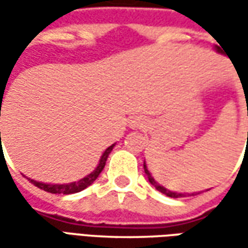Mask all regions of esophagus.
I'll return each mask as SVG.
<instances>
[{
	"mask_svg": "<svg viewBox=\"0 0 248 248\" xmlns=\"http://www.w3.org/2000/svg\"><path fill=\"white\" fill-rule=\"evenodd\" d=\"M143 124H145V121L140 117H132V119L129 120V128L132 129L140 128V127H143Z\"/></svg>",
	"mask_w": 248,
	"mask_h": 248,
	"instance_id": "34e87169",
	"label": "esophagus"
}]
</instances>
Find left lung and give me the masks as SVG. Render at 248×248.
Listing matches in <instances>:
<instances>
[{
    "label": "left lung",
    "mask_w": 248,
    "mask_h": 248,
    "mask_svg": "<svg viewBox=\"0 0 248 248\" xmlns=\"http://www.w3.org/2000/svg\"><path fill=\"white\" fill-rule=\"evenodd\" d=\"M215 49H217V52L218 53H222V51H221V48L219 46H215ZM244 91V88H243ZM246 91H248V88H246ZM244 91V92H246ZM246 95V93H244ZM248 109V108H247ZM248 114V113H247ZM143 170H145V174L148 175V179L149 182L152 184V185L155 186L156 189H157L158 192H161L163 195L168 196V197H172V199H178V197H186V196H195V195H199L200 192H193V193H179V192H172V190H170V189H167V187H164L163 185H160L157 181L152 176V174H150V171L148 170V166H146V163H143ZM208 190V189H207Z\"/></svg>",
    "instance_id": "left-lung-1"
}]
</instances>
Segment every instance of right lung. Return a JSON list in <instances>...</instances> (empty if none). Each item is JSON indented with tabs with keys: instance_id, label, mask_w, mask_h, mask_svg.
Returning a JSON list of instances; mask_svg holds the SVG:
<instances>
[{
	"instance_id": "right-lung-1",
	"label": "right lung",
	"mask_w": 248,
	"mask_h": 248,
	"mask_svg": "<svg viewBox=\"0 0 248 248\" xmlns=\"http://www.w3.org/2000/svg\"><path fill=\"white\" fill-rule=\"evenodd\" d=\"M1 109V106H0ZM1 135V132H0ZM116 146V143H113L111 146L106 149L103 153H102V156L99 158V163H98V166L96 168L88 174L87 176H84L81 178L80 181H77V182H70V184H44V182H40V181H34V179H30V178H27L34 186H37V187H40V189H43L45 192H49V193H58V195H72V193H77V192H81L84 190L85 187H88L91 184H93V181L99 176V174L102 172V170L105 168V164H106V160L109 157L110 152L113 150V148Z\"/></svg>"
}]
</instances>
